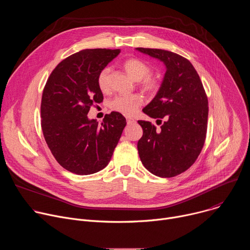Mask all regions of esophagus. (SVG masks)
Listing matches in <instances>:
<instances>
[{
  "instance_id": "34e87169",
  "label": "esophagus",
  "mask_w": 250,
  "mask_h": 250,
  "mask_svg": "<svg viewBox=\"0 0 250 250\" xmlns=\"http://www.w3.org/2000/svg\"><path fill=\"white\" fill-rule=\"evenodd\" d=\"M126 123H127V125H132L135 123V121L130 117H126Z\"/></svg>"
}]
</instances>
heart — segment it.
Here are the masks:
<instances>
[{
	"label": "heart",
	"instance_id": "obj_1",
	"mask_svg": "<svg viewBox=\"0 0 250 250\" xmlns=\"http://www.w3.org/2000/svg\"><path fill=\"white\" fill-rule=\"evenodd\" d=\"M123 68L125 72L135 81H138L140 89L148 94H154L158 91L160 84L158 80L150 76L151 68L148 64L138 58H128L124 61ZM110 67L103 68L97 77L99 89L103 93H108L111 89ZM145 99L139 94L120 95L110 102V108L125 116H132L139 106L144 104Z\"/></svg>",
	"mask_w": 250,
	"mask_h": 250
}]
</instances>
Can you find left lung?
I'll return each mask as SVG.
<instances>
[{
    "instance_id": "obj_1",
    "label": "left lung",
    "mask_w": 250,
    "mask_h": 250,
    "mask_svg": "<svg viewBox=\"0 0 250 250\" xmlns=\"http://www.w3.org/2000/svg\"><path fill=\"white\" fill-rule=\"evenodd\" d=\"M138 51L161 60L166 66L161 87L142 110L165 123L156 128L138 121L144 134L137 150L144 166L152 174L170 178L189 169L200 155L208 126V97L192 63L163 49L137 47Z\"/></svg>"
}]
</instances>
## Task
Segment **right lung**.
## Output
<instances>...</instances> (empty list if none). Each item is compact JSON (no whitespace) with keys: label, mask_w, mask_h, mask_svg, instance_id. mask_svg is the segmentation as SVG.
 <instances>
[{"label":"right lung","mask_w":250,"mask_h":250,"mask_svg":"<svg viewBox=\"0 0 250 250\" xmlns=\"http://www.w3.org/2000/svg\"><path fill=\"white\" fill-rule=\"evenodd\" d=\"M120 49H84L63 59L44 86L41 117L46 144L66 170L89 175L109 164L126 125L125 117L112 112L102 124L87 115L103 102L98 87L100 71L120 54Z\"/></svg>","instance_id":"right-lung-1"}]
</instances>
